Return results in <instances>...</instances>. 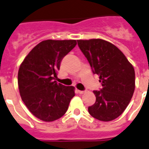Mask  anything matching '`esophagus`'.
Segmentation results:
<instances>
[{"instance_id": "esophagus-1", "label": "esophagus", "mask_w": 149, "mask_h": 149, "mask_svg": "<svg viewBox=\"0 0 149 149\" xmlns=\"http://www.w3.org/2000/svg\"><path fill=\"white\" fill-rule=\"evenodd\" d=\"M78 93L79 94H83V93H85V91H81V90H78Z\"/></svg>"}]
</instances>
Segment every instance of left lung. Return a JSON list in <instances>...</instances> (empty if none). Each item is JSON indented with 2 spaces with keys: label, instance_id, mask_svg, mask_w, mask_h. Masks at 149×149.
Masks as SVG:
<instances>
[{
  "label": "left lung",
  "instance_id": "obj_1",
  "mask_svg": "<svg viewBox=\"0 0 149 149\" xmlns=\"http://www.w3.org/2000/svg\"><path fill=\"white\" fill-rule=\"evenodd\" d=\"M77 43L102 83L101 90L93 91L96 99L88 108L89 113L98 120H114L125 111L133 95V66L118 47L108 41L78 40Z\"/></svg>",
  "mask_w": 149,
  "mask_h": 149
}]
</instances>
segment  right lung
Wrapping results in <instances>:
<instances>
[{
    "mask_svg": "<svg viewBox=\"0 0 149 149\" xmlns=\"http://www.w3.org/2000/svg\"><path fill=\"white\" fill-rule=\"evenodd\" d=\"M77 45L76 40H47L24 58L18 70V87L23 102L34 116L44 122L61 118L75 95L73 86L55 78L63 58Z\"/></svg>",
    "mask_w": 149,
    "mask_h": 149,
    "instance_id": "right-lung-1",
    "label": "right lung"
}]
</instances>
